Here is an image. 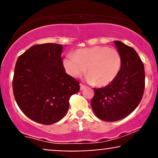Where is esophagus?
<instances>
[{"label":"esophagus","instance_id":"34e87169","mask_svg":"<svg viewBox=\"0 0 158 158\" xmlns=\"http://www.w3.org/2000/svg\"><path fill=\"white\" fill-rule=\"evenodd\" d=\"M85 88H86V86H85V85H82V84H80V90H83V89H85Z\"/></svg>","mask_w":158,"mask_h":158}]
</instances>
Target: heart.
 <instances>
[{"label":"heart","instance_id":"1","mask_svg":"<svg viewBox=\"0 0 158 158\" xmlns=\"http://www.w3.org/2000/svg\"><path fill=\"white\" fill-rule=\"evenodd\" d=\"M121 64L122 59L118 50L107 46L79 49L73 56H67L63 61L68 75L79 77L87 68V81L97 86H106L111 83L118 75Z\"/></svg>","mask_w":158,"mask_h":158}]
</instances>
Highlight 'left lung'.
Wrapping results in <instances>:
<instances>
[{"label":"left lung","instance_id":"left-lung-1","mask_svg":"<svg viewBox=\"0 0 158 158\" xmlns=\"http://www.w3.org/2000/svg\"><path fill=\"white\" fill-rule=\"evenodd\" d=\"M122 64L116 79L104 88H94L92 109L107 122L122 119L138 106L145 89L144 65L134 48L115 41Z\"/></svg>","mask_w":158,"mask_h":158}]
</instances>
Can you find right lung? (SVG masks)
Returning a JSON list of instances; mask_svg holds the SVG:
<instances>
[{"label": "right lung", "instance_id": "obj_1", "mask_svg": "<svg viewBox=\"0 0 158 158\" xmlns=\"http://www.w3.org/2000/svg\"><path fill=\"white\" fill-rule=\"evenodd\" d=\"M61 52V44H35L16 61L12 80L16 102L27 117L41 124L62 119L70 97L80 88L79 81L65 73Z\"/></svg>", "mask_w": 158, "mask_h": 158}]
</instances>
